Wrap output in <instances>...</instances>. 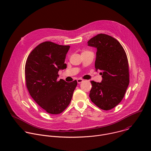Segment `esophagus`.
Segmentation results:
<instances>
[{"instance_id":"obj_1","label":"esophagus","mask_w":151,"mask_h":151,"mask_svg":"<svg viewBox=\"0 0 151 151\" xmlns=\"http://www.w3.org/2000/svg\"><path fill=\"white\" fill-rule=\"evenodd\" d=\"M77 82L78 83H81V82H83V80L82 79H77Z\"/></svg>"}]
</instances>
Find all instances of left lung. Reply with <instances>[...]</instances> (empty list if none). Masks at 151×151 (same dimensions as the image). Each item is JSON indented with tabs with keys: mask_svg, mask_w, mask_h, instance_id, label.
I'll return each mask as SVG.
<instances>
[{
	"mask_svg": "<svg viewBox=\"0 0 151 151\" xmlns=\"http://www.w3.org/2000/svg\"><path fill=\"white\" fill-rule=\"evenodd\" d=\"M97 49L96 71L100 70L101 82L91 81V100L99 108L108 111L122 100L129 85L128 62L120 43L113 37L99 34L88 41Z\"/></svg>",
	"mask_w": 151,
	"mask_h": 151,
	"instance_id": "left-lung-1",
	"label": "left lung"
}]
</instances>
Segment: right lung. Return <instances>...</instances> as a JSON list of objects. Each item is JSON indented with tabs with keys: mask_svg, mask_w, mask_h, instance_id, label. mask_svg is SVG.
Wrapping results in <instances>:
<instances>
[{
	"mask_svg": "<svg viewBox=\"0 0 151 151\" xmlns=\"http://www.w3.org/2000/svg\"><path fill=\"white\" fill-rule=\"evenodd\" d=\"M70 46L45 42L27 57L25 66L27 88L33 100L48 113L59 114L70 103L77 81L57 80L58 71L66 69L64 63Z\"/></svg>",
	"mask_w": 151,
	"mask_h": 151,
	"instance_id": "1",
	"label": "right lung"
}]
</instances>
